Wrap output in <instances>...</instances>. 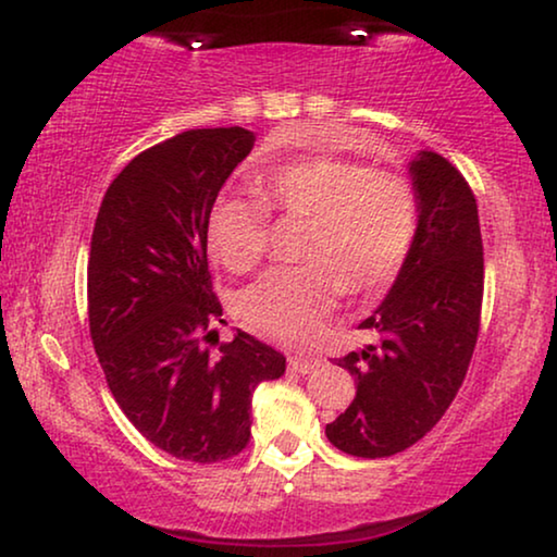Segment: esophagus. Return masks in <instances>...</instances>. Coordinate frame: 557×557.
<instances>
[{
	"label": "esophagus",
	"mask_w": 557,
	"mask_h": 557,
	"mask_svg": "<svg viewBox=\"0 0 557 557\" xmlns=\"http://www.w3.org/2000/svg\"><path fill=\"white\" fill-rule=\"evenodd\" d=\"M319 364L317 357H304V355H288V368L294 372H301V375H307Z\"/></svg>",
	"instance_id": "obj_1"
}]
</instances>
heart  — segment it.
Segmentation results:
<instances>
[{"label":"heart","instance_id":"heart-1","mask_svg":"<svg viewBox=\"0 0 557 557\" xmlns=\"http://www.w3.org/2000/svg\"><path fill=\"white\" fill-rule=\"evenodd\" d=\"M258 197L223 195L212 205L208 243L231 271H248L265 248V203L309 220L301 269H273L243 288L238 314L278 342H309L342 292L377 294L391 286L416 235L413 187L398 174L370 172L339 159H299L265 172Z\"/></svg>","mask_w":557,"mask_h":557}]
</instances>
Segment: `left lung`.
<instances>
[{"label": "left lung", "instance_id": "left-lung-1", "mask_svg": "<svg viewBox=\"0 0 557 557\" xmlns=\"http://www.w3.org/2000/svg\"><path fill=\"white\" fill-rule=\"evenodd\" d=\"M408 174L413 243L391 292L360 324L377 339L337 360L357 393L326 423V438L362 459L398 454L441 421L469 370L482 314L484 250L467 180L429 149L410 157Z\"/></svg>", "mask_w": 557, "mask_h": 557}]
</instances>
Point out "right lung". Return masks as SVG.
I'll list each match as a JSON object with an SVG mask.
<instances>
[{"mask_svg":"<svg viewBox=\"0 0 557 557\" xmlns=\"http://www.w3.org/2000/svg\"><path fill=\"white\" fill-rule=\"evenodd\" d=\"M248 128H193L141 151L106 189L88 253V322L106 383L144 438L185 461L240 454L250 400L286 357L248 332L210 352L208 220L250 154Z\"/></svg>","mask_w":557,"mask_h":557,"instance_id":"obj_1","label":"right lung"}]
</instances>
